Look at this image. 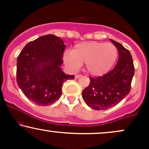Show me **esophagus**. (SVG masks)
<instances>
[{
  "mask_svg": "<svg viewBox=\"0 0 149 149\" xmlns=\"http://www.w3.org/2000/svg\"><path fill=\"white\" fill-rule=\"evenodd\" d=\"M80 77H81V75H76V76H75V78H76V79H78Z\"/></svg>",
  "mask_w": 149,
  "mask_h": 149,
  "instance_id": "esophagus-1",
  "label": "esophagus"
}]
</instances>
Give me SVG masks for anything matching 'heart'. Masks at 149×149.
Masks as SVG:
<instances>
[{"mask_svg": "<svg viewBox=\"0 0 149 149\" xmlns=\"http://www.w3.org/2000/svg\"><path fill=\"white\" fill-rule=\"evenodd\" d=\"M117 47L113 44L90 41L80 42L72 52H64V61L71 71H76L85 63V69L93 76H102L111 69L117 59Z\"/></svg>", "mask_w": 149, "mask_h": 149, "instance_id": "b5f03b06", "label": "heart"}]
</instances>
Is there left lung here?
<instances>
[{"mask_svg":"<svg viewBox=\"0 0 149 149\" xmlns=\"http://www.w3.org/2000/svg\"><path fill=\"white\" fill-rule=\"evenodd\" d=\"M117 47L118 59L112 71L103 76L90 78V83L82 92L83 100L94 110H105L114 107L129 94L134 74L130 51L119 42L109 39Z\"/></svg>","mask_w":149,"mask_h":149,"instance_id":"left-lung-1","label":"left lung"}]
</instances>
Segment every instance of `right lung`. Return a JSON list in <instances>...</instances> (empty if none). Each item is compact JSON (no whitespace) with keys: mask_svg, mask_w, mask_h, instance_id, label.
<instances>
[{"mask_svg":"<svg viewBox=\"0 0 149 149\" xmlns=\"http://www.w3.org/2000/svg\"><path fill=\"white\" fill-rule=\"evenodd\" d=\"M66 46L52 34L29 42L17 60V82L29 100L38 106H48L61 95L63 83L74 78L61 70Z\"/></svg>","mask_w":149,"mask_h":149,"instance_id":"obj_1","label":"right lung"}]
</instances>
